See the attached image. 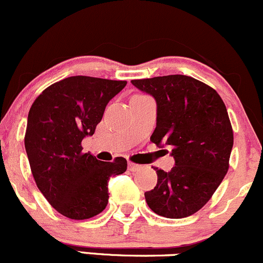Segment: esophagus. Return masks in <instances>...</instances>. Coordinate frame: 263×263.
I'll list each match as a JSON object with an SVG mask.
<instances>
[{
  "label": "esophagus",
  "instance_id": "34e87169",
  "mask_svg": "<svg viewBox=\"0 0 263 263\" xmlns=\"http://www.w3.org/2000/svg\"><path fill=\"white\" fill-rule=\"evenodd\" d=\"M140 168H142V165L135 164V163H133V162H128V169L130 172H138Z\"/></svg>",
  "mask_w": 263,
  "mask_h": 263
}]
</instances>
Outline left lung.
Masks as SVG:
<instances>
[{
    "label": "left lung",
    "mask_w": 263,
    "mask_h": 263,
    "mask_svg": "<svg viewBox=\"0 0 263 263\" xmlns=\"http://www.w3.org/2000/svg\"><path fill=\"white\" fill-rule=\"evenodd\" d=\"M157 101V126L151 140L172 148L176 165L154 168L158 182L145 192L154 213L184 218L198 212L221 184L230 168L233 130L218 92L185 75L132 80Z\"/></svg>",
    "instance_id": "left-lung-1"
}]
</instances>
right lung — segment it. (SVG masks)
<instances>
[{
    "label": "right lung",
    "mask_w": 263,
    "mask_h": 263,
    "mask_svg": "<svg viewBox=\"0 0 263 263\" xmlns=\"http://www.w3.org/2000/svg\"><path fill=\"white\" fill-rule=\"evenodd\" d=\"M126 81L70 76L44 90L27 117L25 148L36 185L59 213L87 219L105 210L110 177L126 171V159L101 162L84 153L104 110Z\"/></svg>",
    "instance_id": "right-lung-1"
}]
</instances>
